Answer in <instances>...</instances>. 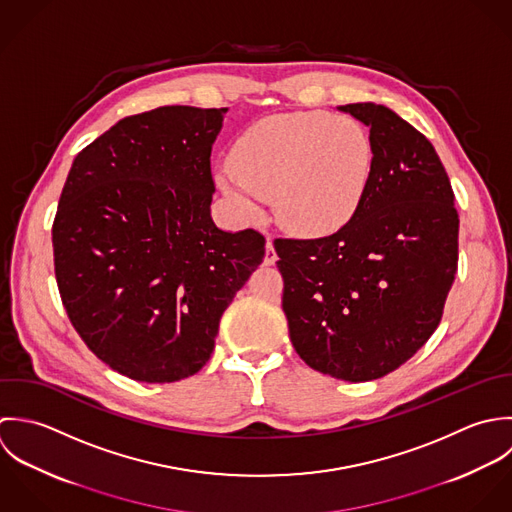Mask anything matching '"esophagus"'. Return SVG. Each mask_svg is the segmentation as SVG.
Here are the masks:
<instances>
[{
  "label": "esophagus",
  "mask_w": 512,
  "mask_h": 512,
  "mask_svg": "<svg viewBox=\"0 0 512 512\" xmlns=\"http://www.w3.org/2000/svg\"><path fill=\"white\" fill-rule=\"evenodd\" d=\"M275 261H277V251H275V247H273V237L267 235V251H265L263 263H265V265H275Z\"/></svg>",
  "instance_id": "esophagus-1"
}]
</instances>
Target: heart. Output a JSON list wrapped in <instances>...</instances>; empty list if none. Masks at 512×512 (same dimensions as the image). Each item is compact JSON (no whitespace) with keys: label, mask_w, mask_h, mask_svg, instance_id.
<instances>
[{"label":"heart","mask_w":512,"mask_h":512,"mask_svg":"<svg viewBox=\"0 0 512 512\" xmlns=\"http://www.w3.org/2000/svg\"><path fill=\"white\" fill-rule=\"evenodd\" d=\"M231 168L215 176L221 194L245 219L273 200L281 227L328 235L344 227L374 178V142L350 116L308 110L267 116L249 126L231 150Z\"/></svg>","instance_id":"heart-1"}]
</instances>
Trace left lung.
I'll return each instance as SVG.
<instances>
[{
  "instance_id": "obj_1",
  "label": "left lung",
  "mask_w": 512,
  "mask_h": 512,
  "mask_svg": "<svg viewBox=\"0 0 512 512\" xmlns=\"http://www.w3.org/2000/svg\"><path fill=\"white\" fill-rule=\"evenodd\" d=\"M370 128L374 178L356 215L320 239H275L297 354L346 382L378 380L435 332L457 273L459 215L431 146L384 104L338 106Z\"/></svg>"
}]
</instances>
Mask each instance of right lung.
<instances>
[{
  "instance_id": "obj_1",
  "label": "right lung",
  "mask_w": 512,
  "mask_h": 512,
  "mask_svg": "<svg viewBox=\"0 0 512 512\" xmlns=\"http://www.w3.org/2000/svg\"><path fill=\"white\" fill-rule=\"evenodd\" d=\"M227 108L160 106L75 158L53 223L55 277L106 366L166 384L202 370L219 320L265 257L253 229L211 219V146Z\"/></svg>"
}]
</instances>
